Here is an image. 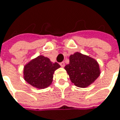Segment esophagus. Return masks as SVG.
<instances>
[{"mask_svg": "<svg viewBox=\"0 0 120 120\" xmlns=\"http://www.w3.org/2000/svg\"><path fill=\"white\" fill-rule=\"evenodd\" d=\"M60 65L62 66V67H64V66H65V63H64V62H60Z\"/></svg>", "mask_w": 120, "mask_h": 120, "instance_id": "1", "label": "esophagus"}]
</instances>
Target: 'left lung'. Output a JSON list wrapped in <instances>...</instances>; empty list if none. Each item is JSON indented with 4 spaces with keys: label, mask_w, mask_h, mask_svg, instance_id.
Wrapping results in <instances>:
<instances>
[{
    "label": "left lung",
    "mask_w": 120,
    "mask_h": 120,
    "mask_svg": "<svg viewBox=\"0 0 120 120\" xmlns=\"http://www.w3.org/2000/svg\"><path fill=\"white\" fill-rule=\"evenodd\" d=\"M64 68L72 82L80 88L88 86L97 79L100 74L97 62L79 52L70 56V63Z\"/></svg>",
    "instance_id": "left-lung-1"
}]
</instances>
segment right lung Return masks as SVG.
Here are the masks:
<instances>
[{
	"label": "right lung",
	"mask_w": 120,
	"mask_h": 120,
	"mask_svg": "<svg viewBox=\"0 0 120 120\" xmlns=\"http://www.w3.org/2000/svg\"><path fill=\"white\" fill-rule=\"evenodd\" d=\"M60 67L57 62L52 63L49 58L39 56L24 66V78L32 86L45 88L51 84L54 71Z\"/></svg>",
	"instance_id": "obj_1"
}]
</instances>
